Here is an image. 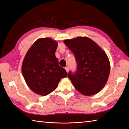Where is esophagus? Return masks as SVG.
Returning a JSON list of instances; mask_svg holds the SVG:
<instances>
[{
    "label": "esophagus",
    "mask_w": 129,
    "mask_h": 129,
    "mask_svg": "<svg viewBox=\"0 0 129 129\" xmlns=\"http://www.w3.org/2000/svg\"><path fill=\"white\" fill-rule=\"evenodd\" d=\"M65 70H66V71L67 72H69V67H65Z\"/></svg>",
    "instance_id": "1"
}]
</instances>
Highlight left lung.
<instances>
[{"mask_svg":"<svg viewBox=\"0 0 129 129\" xmlns=\"http://www.w3.org/2000/svg\"><path fill=\"white\" fill-rule=\"evenodd\" d=\"M74 54L77 69L69 72L68 77L76 90L82 94L91 96L102 90L109 76L110 62L103 50L87 37L64 41Z\"/></svg>","mask_w":129,"mask_h":129,"instance_id":"left-lung-1","label":"left lung"}]
</instances>
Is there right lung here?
I'll list each match as a JSON object with an SVG mask.
<instances>
[{
  "label": "right lung",
  "instance_id": "obj_1",
  "mask_svg": "<svg viewBox=\"0 0 129 129\" xmlns=\"http://www.w3.org/2000/svg\"><path fill=\"white\" fill-rule=\"evenodd\" d=\"M57 45L51 38H39L33 44L23 60V77L29 87L37 94L48 95L57 87L61 79L68 76L56 57Z\"/></svg>",
  "mask_w": 129,
  "mask_h": 129
}]
</instances>
